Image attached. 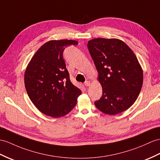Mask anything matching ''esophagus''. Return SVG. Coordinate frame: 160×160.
I'll list each match as a JSON object with an SVG mask.
<instances>
[{"instance_id":"esophagus-1","label":"esophagus","mask_w":160,"mask_h":160,"mask_svg":"<svg viewBox=\"0 0 160 160\" xmlns=\"http://www.w3.org/2000/svg\"><path fill=\"white\" fill-rule=\"evenodd\" d=\"M84 84H85V86H86V87H88V86H89V85H90V81H85Z\"/></svg>"}]
</instances>
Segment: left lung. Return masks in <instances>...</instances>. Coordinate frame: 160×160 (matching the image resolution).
<instances>
[{
    "mask_svg": "<svg viewBox=\"0 0 160 160\" xmlns=\"http://www.w3.org/2000/svg\"><path fill=\"white\" fill-rule=\"evenodd\" d=\"M88 48L102 88V96L95 106L110 115L128 109L143 83L142 69L133 51L118 38H93Z\"/></svg>",
    "mask_w": 160,
    "mask_h": 160,
    "instance_id": "obj_1",
    "label": "left lung"
}]
</instances>
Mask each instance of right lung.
Here are the masks:
<instances>
[{"mask_svg": "<svg viewBox=\"0 0 160 160\" xmlns=\"http://www.w3.org/2000/svg\"><path fill=\"white\" fill-rule=\"evenodd\" d=\"M73 40H52L45 42L31 58L24 73V83L30 100L42 113L58 118L75 107L80 89L70 80L63 59L67 46Z\"/></svg>", "mask_w": 160, "mask_h": 160, "instance_id": "add662e5", "label": "right lung"}]
</instances>
